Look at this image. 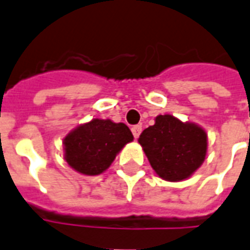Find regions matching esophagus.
I'll return each mask as SVG.
<instances>
[{"instance_id":"esophagus-1","label":"esophagus","mask_w":250,"mask_h":250,"mask_svg":"<svg viewBox=\"0 0 250 250\" xmlns=\"http://www.w3.org/2000/svg\"><path fill=\"white\" fill-rule=\"evenodd\" d=\"M131 131L132 133H133V137H135V139H139V136L141 135V132H143V127H141V125H136L132 127Z\"/></svg>"}]
</instances>
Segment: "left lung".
<instances>
[{
  "instance_id": "8db88e82",
  "label": "left lung",
  "mask_w": 250,
  "mask_h": 250,
  "mask_svg": "<svg viewBox=\"0 0 250 250\" xmlns=\"http://www.w3.org/2000/svg\"><path fill=\"white\" fill-rule=\"evenodd\" d=\"M151 167L167 181L190 177L206 159L207 135L192 123L172 115H158L155 125L144 129L139 139Z\"/></svg>"
}]
</instances>
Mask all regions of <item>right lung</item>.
<instances>
[{
	"mask_svg": "<svg viewBox=\"0 0 250 250\" xmlns=\"http://www.w3.org/2000/svg\"><path fill=\"white\" fill-rule=\"evenodd\" d=\"M132 140V132L125 123L92 119L64 139L65 160L79 173L96 176L109 168L115 155Z\"/></svg>",
	"mask_w": 250,
	"mask_h": 250,
	"instance_id": "1",
	"label": "right lung"
}]
</instances>
